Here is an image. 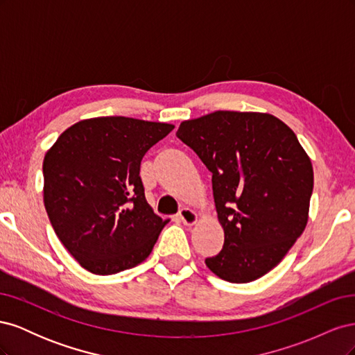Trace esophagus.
Returning a JSON list of instances; mask_svg holds the SVG:
<instances>
[{"instance_id": "34e87169", "label": "esophagus", "mask_w": 355, "mask_h": 355, "mask_svg": "<svg viewBox=\"0 0 355 355\" xmlns=\"http://www.w3.org/2000/svg\"><path fill=\"white\" fill-rule=\"evenodd\" d=\"M179 219L182 220V223L187 225V227H192V225H196L198 220V214L191 210L188 207H184L179 211Z\"/></svg>"}]
</instances>
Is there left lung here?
Wrapping results in <instances>:
<instances>
[{
	"mask_svg": "<svg viewBox=\"0 0 355 355\" xmlns=\"http://www.w3.org/2000/svg\"><path fill=\"white\" fill-rule=\"evenodd\" d=\"M176 136L211 171L225 243L209 270L230 283L270 272L302 235L314 188L292 128L266 112L216 111L182 121Z\"/></svg>",
	"mask_w": 355,
	"mask_h": 355,
	"instance_id": "obj_1",
	"label": "left lung"
}]
</instances>
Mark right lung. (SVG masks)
Here are the masks:
<instances>
[{
	"label": "right lung",
	"mask_w": 355,
	"mask_h": 355,
	"mask_svg": "<svg viewBox=\"0 0 355 355\" xmlns=\"http://www.w3.org/2000/svg\"><path fill=\"white\" fill-rule=\"evenodd\" d=\"M173 128L128 116L89 118L67 128L46 153V211L84 270L118 274L153 252L168 219L148 204L139 171L148 149Z\"/></svg>",
	"instance_id": "right-lung-1"
}]
</instances>
